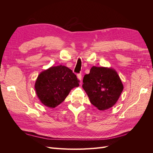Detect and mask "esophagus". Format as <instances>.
<instances>
[{
	"mask_svg": "<svg viewBox=\"0 0 153 153\" xmlns=\"http://www.w3.org/2000/svg\"><path fill=\"white\" fill-rule=\"evenodd\" d=\"M77 78H78V80H79L80 81H82V75H81V74H78V75H77Z\"/></svg>",
	"mask_w": 153,
	"mask_h": 153,
	"instance_id": "obj_1",
	"label": "esophagus"
}]
</instances>
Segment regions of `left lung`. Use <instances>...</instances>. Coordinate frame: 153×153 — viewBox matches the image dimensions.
<instances>
[{"instance_id":"obj_1","label":"left lung","mask_w":153,"mask_h":153,"mask_svg":"<svg viewBox=\"0 0 153 153\" xmlns=\"http://www.w3.org/2000/svg\"><path fill=\"white\" fill-rule=\"evenodd\" d=\"M83 83L82 87L91 103L100 110L112 107L124 89L121 78L112 68L92 66Z\"/></svg>"}]
</instances>
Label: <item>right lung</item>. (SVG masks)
<instances>
[{
    "label": "right lung",
    "mask_w": 153,
    "mask_h": 153,
    "mask_svg": "<svg viewBox=\"0 0 153 153\" xmlns=\"http://www.w3.org/2000/svg\"><path fill=\"white\" fill-rule=\"evenodd\" d=\"M80 81L71 69L65 66H52L39 73L35 83V90L41 103L53 108L66 99Z\"/></svg>",
    "instance_id": "1"
}]
</instances>
